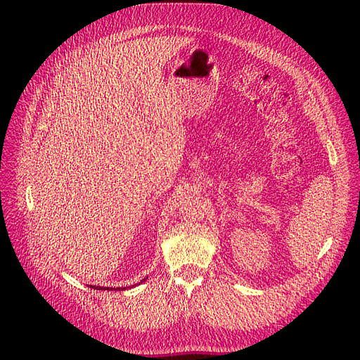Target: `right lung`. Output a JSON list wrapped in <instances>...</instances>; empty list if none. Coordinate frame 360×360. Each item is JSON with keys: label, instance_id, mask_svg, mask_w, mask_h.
<instances>
[{"label": "right lung", "instance_id": "obj_1", "mask_svg": "<svg viewBox=\"0 0 360 360\" xmlns=\"http://www.w3.org/2000/svg\"><path fill=\"white\" fill-rule=\"evenodd\" d=\"M91 287L96 288V290H110V288H103V287H102V288H101V287H94V285H91ZM111 290H112V288H111ZM118 290H124V288H118Z\"/></svg>", "mask_w": 360, "mask_h": 360}]
</instances>
